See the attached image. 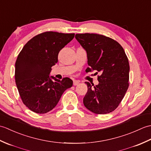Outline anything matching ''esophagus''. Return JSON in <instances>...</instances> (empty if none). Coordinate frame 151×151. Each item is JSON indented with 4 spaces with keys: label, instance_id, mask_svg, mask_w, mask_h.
<instances>
[{
    "label": "esophagus",
    "instance_id": "obj_1",
    "mask_svg": "<svg viewBox=\"0 0 151 151\" xmlns=\"http://www.w3.org/2000/svg\"><path fill=\"white\" fill-rule=\"evenodd\" d=\"M80 83L79 81H76V80H75V81H73V85L74 86H77Z\"/></svg>",
    "mask_w": 151,
    "mask_h": 151
}]
</instances>
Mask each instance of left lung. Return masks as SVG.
Instances as JSON below:
<instances>
[{
  "instance_id": "8db88e82",
  "label": "left lung",
  "mask_w": 151,
  "mask_h": 151,
  "mask_svg": "<svg viewBox=\"0 0 151 151\" xmlns=\"http://www.w3.org/2000/svg\"><path fill=\"white\" fill-rule=\"evenodd\" d=\"M75 38L87 52L88 72L101 73L98 85L85 82V107L97 114L110 113L117 108L129 85V63L123 48L111 38L97 34H78Z\"/></svg>"
}]
</instances>
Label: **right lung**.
Returning <instances> with one entry per match:
<instances>
[{"label":"right lung","instance_id":"obj_1","mask_svg":"<svg viewBox=\"0 0 151 151\" xmlns=\"http://www.w3.org/2000/svg\"><path fill=\"white\" fill-rule=\"evenodd\" d=\"M75 34L46 32L28 41L15 62V79L22 102L37 114H45L57 105L73 81L50 76L58 62V53L71 41Z\"/></svg>","mask_w":151,"mask_h":151}]
</instances>
